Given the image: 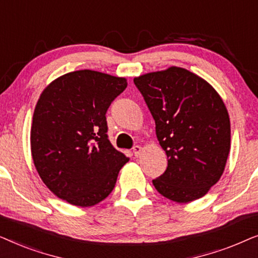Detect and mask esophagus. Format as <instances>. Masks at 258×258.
<instances>
[{
    "instance_id": "34e87169",
    "label": "esophagus",
    "mask_w": 258,
    "mask_h": 258,
    "mask_svg": "<svg viewBox=\"0 0 258 258\" xmlns=\"http://www.w3.org/2000/svg\"><path fill=\"white\" fill-rule=\"evenodd\" d=\"M133 153H134V155H135L136 157H139L140 155H141V153H142V147L141 146H135L133 148Z\"/></svg>"
}]
</instances>
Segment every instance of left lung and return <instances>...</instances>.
<instances>
[{"label":"left lung","mask_w":258,"mask_h":258,"mask_svg":"<svg viewBox=\"0 0 258 258\" xmlns=\"http://www.w3.org/2000/svg\"><path fill=\"white\" fill-rule=\"evenodd\" d=\"M155 119L168 157L153 184L177 203L199 200L220 181L230 151V119L223 100L206 80L179 67L134 79Z\"/></svg>","instance_id":"left-lung-1"}]
</instances>
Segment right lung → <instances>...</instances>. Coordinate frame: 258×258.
Segmentation results:
<instances>
[{
	"instance_id": "1",
	"label": "right lung",
	"mask_w": 258,
	"mask_h": 258,
	"mask_svg": "<svg viewBox=\"0 0 258 258\" xmlns=\"http://www.w3.org/2000/svg\"><path fill=\"white\" fill-rule=\"evenodd\" d=\"M126 86L124 77L84 69L59 76L42 91L30 130L31 156L58 199L86 208L112 191L129 158L108 140L105 112Z\"/></svg>"
}]
</instances>
